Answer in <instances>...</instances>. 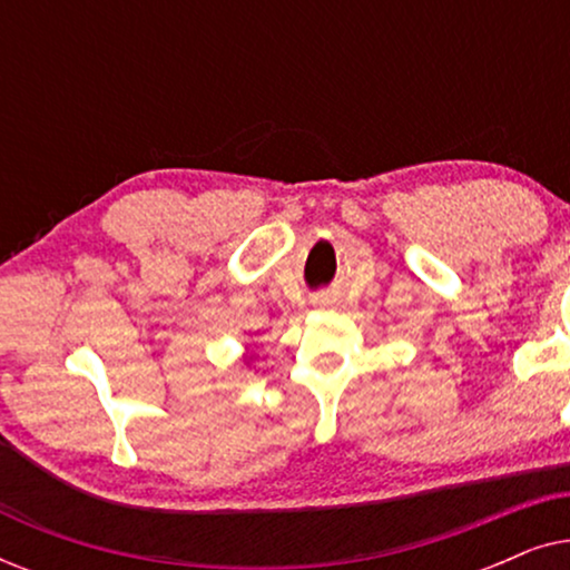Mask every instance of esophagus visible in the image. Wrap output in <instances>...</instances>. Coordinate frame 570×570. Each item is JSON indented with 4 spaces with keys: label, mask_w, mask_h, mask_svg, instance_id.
Masks as SVG:
<instances>
[{
    "label": "esophagus",
    "mask_w": 570,
    "mask_h": 570,
    "mask_svg": "<svg viewBox=\"0 0 570 570\" xmlns=\"http://www.w3.org/2000/svg\"><path fill=\"white\" fill-rule=\"evenodd\" d=\"M324 303H330V301H324Z\"/></svg>",
    "instance_id": "34e87169"
}]
</instances>
